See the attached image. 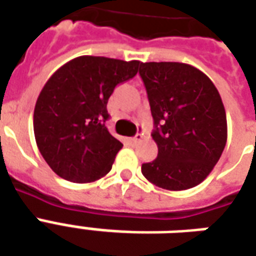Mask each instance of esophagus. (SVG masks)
I'll list each match as a JSON object with an SVG mask.
<instances>
[{"label":"esophagus","instance_id":"esophagus-1","mask_svg":"<svg viewBox=\"0 0 256 256\" xmlns=\"http://www.w3.org/2000/svg\"><path fill=\"white\" fill-rule=\"evenodd\" d=\"M142 140V134H137V136H134L133 138H130V141L133 142V144H136V142H140Z\"/></svg>","mask_w":256,"mask_h":256}]
</instances>
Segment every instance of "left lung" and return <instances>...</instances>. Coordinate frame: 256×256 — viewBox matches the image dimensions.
<instances>
[{"instance_id": "obj_1", "label": "left lung", "mask_w": 256, "mask_h": 256, "mask_svg": "<svg viewBox=\"0 0 256 256\" xmlns=\"http://www.w3.org/2000/svg\"><path fill=\"white\" fill-rule=\"evenodd\" d=\"M158 158L144 163V177L159 188L185 190L212 172L228 140L220 92L198 68L176 62L141 63Z\"/></svg>"}]
</instances>
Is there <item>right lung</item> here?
I'll use <instances>...</instances> for the list:
<instances>
[{"instance_id":"obj_1","label":"right lung","mask_w":256,"mask_h":256,"mask_svg":"<svg viewBox=\"0 0 256 256\" xmlns=\"http://www.w3.org/2000/svg\"><path fill=\"white\" fill-rule=\"evenodd\" d=\"M141 62L79 56L54 71L34 108L36 146L58 177L94 182L111 172L123 144L106 128V102L118 84L138 72Z\"/></svg>"}]
</instances>
